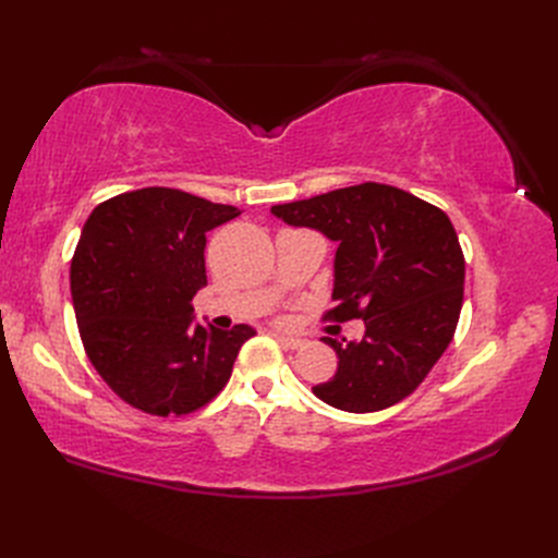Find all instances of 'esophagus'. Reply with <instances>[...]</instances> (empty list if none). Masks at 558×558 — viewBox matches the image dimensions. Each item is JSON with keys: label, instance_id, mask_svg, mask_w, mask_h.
I'll use <instances>...</instances> for the list:
<instances>
[{"label": "esophagus", "instance_id": "obj_1", "mask_svg": "<svg viewBox=\"0 0 558 558\" xmlns=\"http://www.w3.org/2000/svg\"><path fill=\"white\" fill-rule=\"evenodd\" d=\"M275 337H277V342L286 349H300L302 344H305L300 340V337H289V335H281V332H275Z\"/></svg>", "mask_w": 558, "mask_h": 558}]
</instances>
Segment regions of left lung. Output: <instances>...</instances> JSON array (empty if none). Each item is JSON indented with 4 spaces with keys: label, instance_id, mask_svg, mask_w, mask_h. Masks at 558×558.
Here are the masks:
<instances>
[{
    "label": "left lung",
    "instance_id": "left-lung-1",
    "mask_svg": "<svg viewBox=\"0 0 558 558\" xmlns=\"http://www.w3.org/2000/svg\"><path fill=\"white\" fill-rule=\"evenodd\" d=\"M289 226L337 242L332 320H365L361 342H337V373L314 386L330 408H391L426 379L453 340L465 258L449 216L386 183H359L272 207Z\"/></svg>",
    "mask_w": 558,
    "mask_h": 558
}]
</instances>
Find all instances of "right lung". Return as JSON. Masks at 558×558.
<instances>
[{"label": "right lung", "instance_id": "add662e5", "mask_svg": "<svg viewBox=\"0 0 558 558\" xmlns=\"http://www.w3.org/2000/svg\"><path fill=\"white\" fill-rule=\"evenodd\" d=\"M240 216L177 189L130 191L97 205L81 230L70 281L93 367L154 416H183L223 391L251 326L193 324L207 286V232Z\"/></svg>", "mask_w": 558, "mask_h": 558}]
</instances>
